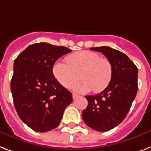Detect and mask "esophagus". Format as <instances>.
Here are the masks:
<instances>
[{
  "instance_id": "obj_1",
  "label": "esophagus",
  "mask_w": 151,
  "mask_h": 151,
  "mask_svg": "<svg viewBox=\"0 0 151 151\" xmlns=\"http://www.w3.org/2000/svg\"><path fill=\"white\" fill-rule=\"evenodd\" d=\"M78 97H79V95H78V94H72V99H76V98H78Z\"/></svg>"
}]
</instances>
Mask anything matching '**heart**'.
I'll use <instances>...</instances> for the list:
<instances>
[{
    "label": "heart",
    "mask_w": 151,
    "mask_h": 151,
    "mask_svg": "<svg viewBox=\"0 0 151 151\" xmlns=\"http://www.w3.org/2000/svg\"><path fill=\"white\" fill-rule=\"evenodd\" d=\"M52 73L57 81L65 88H69L81 78L73 90L79 93L92 89L95 93L106 88L113 76V65L106 58L97 52L83 50L70 55L66 62L59 61L53 65Z\"/></svg>",
    "instance_id": "b5f03b06"
}]
</instances>
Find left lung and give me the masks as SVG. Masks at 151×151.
<instances>
[{"label": "left lung", "instance_id": "1", "mask_svg": "<svg viewBox=\"0 0 151 151\" xmlns=\"http://www.w3.org/2000/svg\"><path fill=\"white\" fill-rule=\"evenodd\" d=\"M102 52L113 65V76L103 91L86 95L88 105L82 113L86 125L107 132L120 124L130 110L138 91V68L127 55L109 46L91 48Z\"/></svg>", "mask_w": 151, "mask_h": 151}]
</instances>
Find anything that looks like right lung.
<instances>
[{"label":"right lung","mask_w":151,"mask_h":151,"mask_svg":"<svg viewBox=\"0 0 151 151\" xmlns=\"http://www.w3.org/2000/svg\"><path fill=\"white\" fill-rule=\"evenodd\" d=\"M70 52L65 46L35 43L14 61L11 80L14 106L19 118L35 132H45L57 128L65 109L72 103V93L52 73L56 60Z\"/></svg>","instance_id":"right-lung-1"}]
</instances>
